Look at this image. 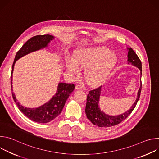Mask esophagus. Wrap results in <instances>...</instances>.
I'll use <instances>...</instances> for the list:
<instances>
[{
	"mask_svg": "<svg viewBox=\"0 0 159 159\" xmlns=\"http://www.w3.org/2000/svg\"><path fill=\"white\" fill-rule=\"evenodd\" d=\"M75 89H77V90H80V89H83L84 87H83V86H82V85H80V84H77V85H75Z\"/></svg>",
	"mask_w": 159,
	"mask_h": 159,
	"instance_id": "obj_1",
	"label": "esophagus"
}]
</instances>
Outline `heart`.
Returning a JSON list of instances; mask_svg holds the SVG:
<instances>
[{"label": "heart", "instance_id": "1", "mask_svg": "<svg viewBox=\"0 0 159 159\" xmlns=\"http://www.w3.org/2000/svg\"><path fill=\"white\" fill-rule=\"evenodd\" d=\"M116 55L109 52L106 47H96L84 49L75 56L74 60L66 61V66L70 73L75 75L86 68L85 77L90 84H98L108 75L116 63Z\"/></svg>", "mask_w": 159, "mask_h": 159}]
</instances>
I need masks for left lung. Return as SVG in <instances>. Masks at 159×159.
Segmentation results:
<instances>
[{
	"instance_id": "obj_1",
	"label": "left lung",
	"mask_w": 159,
	"mask_h": 159,
	"mask_svg": "<svg viewBox=\"0 0 159 159\" xmlns=\"http://www.w3.org/2000/svg\"><path fill=\"white\" fill-rule=\"evenodd\" d=\"M128 63H131L133 65L139 68L141 71L142 75V62L140 58L131 48H128ZM140 82L141 85L139 90L138 96L136 101L133 104L129 110L123 113V114L118 116H109L106 115L103 111L100 110L98 103L101 94V86L92 90H90L87 97V102L85 106V114L87 118L91 121L93 125L99 127L105 128L115 126L124 121L132 112L139 100L142 90V81Z\"/></svg>"
}]
</instances>
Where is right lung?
Instances as JSON below:
<instances>
[{
    "mask_svg": "<svg viewBox=\"0 0 159 159\" xmlns=\"http://www.w3.org/2000/svg\"><path fill=\"white\" fill-rule=\"evenodd\" d=\"M54 37L50 34L37 35L31 38L28 40L17 52L12 67V72L11 75V85L12 89V72L16 61L20 57H23L31 52L38 50L43 48L47 47L50 41L53 39ZM75 89L74 84L59 83L56 94L52 99L44 105L38 108H27L24 107L17 102L14 94L12 92V95L14 102L16 103L19 110L26 115L28 118L33 121L39 123H47L50 122L58 116L62 111L65 102L70 94Z\"/></svg>",
    "mask_w": 159,
    "mask_h": 159,
    "instance_id": "obj_1",
    "label": "right lung"
}]
</instances>
